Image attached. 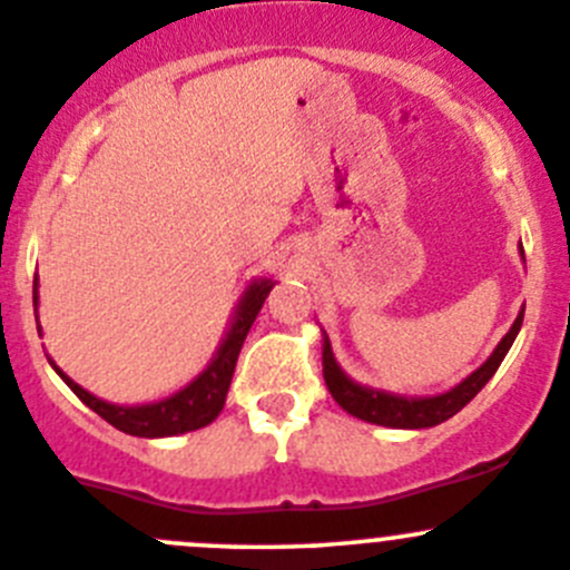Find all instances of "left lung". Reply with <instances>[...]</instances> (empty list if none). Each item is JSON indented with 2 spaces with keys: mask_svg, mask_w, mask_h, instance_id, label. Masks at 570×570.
Here are the masks:
<instances>
[{
  "mask_svg": "<svg viewBox=\"0 0 570 570\" xmlns=\"http://www.w3.org/2000/svg\"><path fill=\"white\" fill-rule=\"evenodd\" d=\"M523 255V249H521ZM523 324V309L518 313L515 324L510 326L504 337H501L499 346L493 348L488 360L474 371L471 376H465L458 387L452 391L441 393V396H396V393H385V391H374V387L357 385L354 380H348L343 374V368L337 365L335 354H332L330 337L324 335V382L330 387L332 399L341 404L346 413H352L354 419H363L368 424H380V426H393V430H426V426H435L449 421L452 415H458L471 399L488 385L490 376L495 374V368L501 365V360L507 357L510 352L512 341H515L518 330Z\"/></svg>",
  "mask_w": 570,
  "mask_h": 570,
  "instance_id": "1",
  "label": "left lung"
}]
</instances>
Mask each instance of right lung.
Returning <instances> with one entry per match:
<instances>
[{"label": "right lung", "mask_w": 570, "mask_h": 570, "mask_svg": "<svg viewBox=\"0 0 570 570\" xmlns=\"http://www.w3.org/2000/svg\"><path fill=\"white\" fill-rule=\"evenodd\" d=\"M274 283L272 279H257L244 291L240 296L238 309H235L233 326H229L227 337L218 346L216 357L210 360L205 371L190 382L188 387L177 391L174 396L163 399V402L155 404H140V407H118V404L101 402L96 399L94 393H88L86 387L77 385L75 380L63 374L58 365L55 371L60 374V380L82 399V404L94 410L96 415L112 424L116 430L127 432V435H138V438H171V435H183V432H194L207 426L210 421L218 419V413L224 410V402H227V391L229 382H233L235 374V363H238L240 346H244L246 335H249L252 324H255L257 313H261L263 302L272 293ZM32 302L38 304V279L32 285Z\"/></svg>", "instance_id": "1"}]
</instances>
